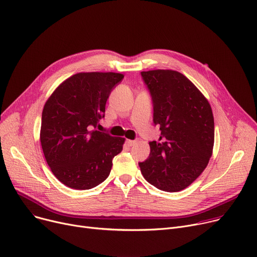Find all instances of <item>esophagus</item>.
Instances as JSON below:
<instances>
[{"label": "esophagus", "instance_id": "34e87169", "mask_svg": "<svg viewBox=\"0 0 257 257\" xmlns=\"http://www.w3.org/2000/svg\"><path fill=\"white\" fill-rule=\"evenodd\" d=\"M126 144H127V146L128 147H132V146H134L137 144V141H131V140H127L126 141Z\"/></svg>", "mask_w": 257, "mask_h": 257}]
</instances>
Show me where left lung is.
Returning a JSON list of instances; mask_svg holds the SVG:
<instances>
[{"instance_id":"1","label":"left lung","mask_w":257,"mask_h":257,"mask_svg":"<svg viewBox=\"0 0 257 257\" xmlns=\"http://www.w3.org/2000/svg\"><path fill=\"white\" fill-rule=\"evenodd\" d=\"M153 103L159 142H150V155L139 163L144 178L165 192H179L204 171L212 154L214 121L202 92L179 72L141 73Z\"/></svg>"}]
</instances>
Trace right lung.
Here are the masks:
<instances>
[{"instance_id":"1","label":"right lung","mask_w":257,"mask_h":257,"mask_svg":"<svg viewBox=\"0 0 257 257\" xmlns=\"http://www.w3.org/2000/svg\"><path fill=\"white\" fill-rule=\"evenodd\" d=\"M124 75L78 73L54 90L44 106L40 143L55 177L75 190L102 183L125 139L96 130L106 101Z\"/></svg>"}]
</instances>
